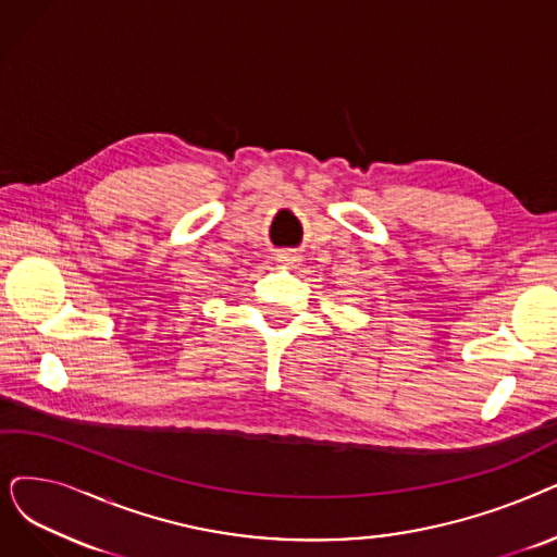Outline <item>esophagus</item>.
I'll use <instances>...</instances> for the list:
<instances>
[{"label":"esophagus","instance_id":"obj_1","mask_svg":"<svg viewBox=\"0 0 557 557\" xmlns=\"http://www.w3.org/2000/svg\"><path fill=\"white\" fill-rule=\"evenodd\" d=\"M276 260H278L283 267H295L301 258H299V253H295V251H281V253L276 256Z\"/></svg>","mask_w":557,"mask_h":557}]
</instances>
